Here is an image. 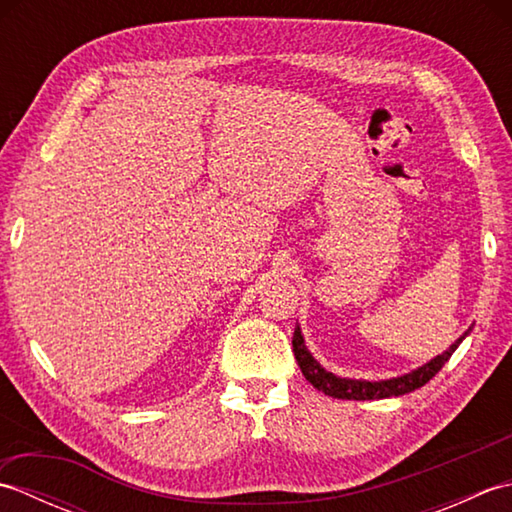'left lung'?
Returning a JSON list of instances; mask_svg holds the SVG:
<instances>
[{
  "label": "left lung",
  "mask_w": 512,
  "mask_h": 512,
  "mask_svg": "<svg viewBox=\"0 0 512 512\" xmlns=\"http://www.w3.org/2000/svg\"><path fill=\"white\" fill-rule=\"evenodd\" d=\"M460 341L453 343L447 352L436 356L427 365L418 367L416 372L405 374L400 378H391V380H378V383H369V380L339 378L330 372H325V369L310 356L306 345H303V336H301L299 328H295V336H292V350H295V358H297L303 376H306L319 391H323L325 396L341 398V400H380V398H389V396L409 394V391L427 385L429 380L444 367V363L449 361L451 354L458 350Z\"/></svg>",
  "instance_id": "left-lung-1"
}]
</instances>
